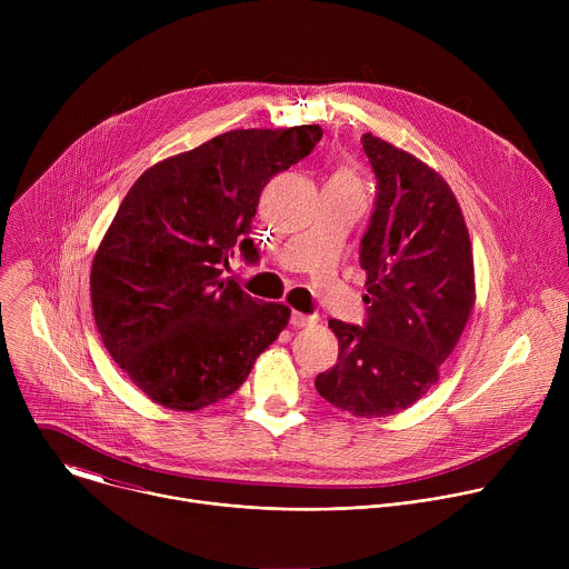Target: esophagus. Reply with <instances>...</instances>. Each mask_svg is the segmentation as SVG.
Instances as JSON below:
<instances>
[{
    "instance_id": "esophagus-1",
    "label": "esophagus",
    "mask_w": 569,
    "mask_h": 569,
    "mask_svg": "<svg viewBox=\"0 0 569 569\" xmlns=\"http://www.w3.org/2000/svg\"><path fill=\"white\" fill-rule=\"evenodd\" d=\"M317 321V317H312V315H303V312H292V317H290V323L295 329H303V327H312V323Z\"/></svg>"
}]
</instances>
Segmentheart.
<instances>
[{
    "label": "heart",
    "mask_w": 569,
    "mask_h": 569,
    "mask_svg": "<svg viewBox=\"0 0 569 569\" xmlns=\"http://www.w3.org/2000/svg\"><path fill=\"white\" fill-rule=\"evenodd\" d=\"M329 182H336V184H342V187H353V189H362V184H360V178L351 171V169H340V171H336L331 178H329Z\"/></svg>",
    "instance_id": "obj_1"
}]
</instances>
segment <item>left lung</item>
<instances>
[{"instance_id":"1","label":"left lung","mask_w":569,"mask_h":569,"mask_svg":"<svg viewBox=\"0 0 569 569\" xmlns=\"http://www.w3.org/2000/svg\"><path fill=\"white\" fill-rule=\"evenodd\" d=\"M378 178L362 236L367 323L331 319L338 365L315 378L321 398L360 419L408 410L437 382L475 306L468 227L448 182L412 152L367 132Z\"/></svg>"}]
</instances>
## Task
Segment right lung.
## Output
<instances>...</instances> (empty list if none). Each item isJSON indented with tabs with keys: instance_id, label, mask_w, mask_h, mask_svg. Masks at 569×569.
I'll return each mask as SVG.
<instances>
[{
	"instance_id": "right-lung-1",
	"label": "right lung",
	"mask_w": 569,
	"mask_h": 569,
	"mask_svg": "<svg viewBox=\"0 0 569 569\" xmlns=\"http://www.w3.org/2000/svg\"><path fill=\"white\" fill-rule=\"evenodd\" d=\"M321 139V128L229 130L143 171L92 261L101 340L157 405L196 412L231 396L288 327L290 308L257 301L222 277L248 238L270 178Z\"/></svg>"
}]
</instances>
